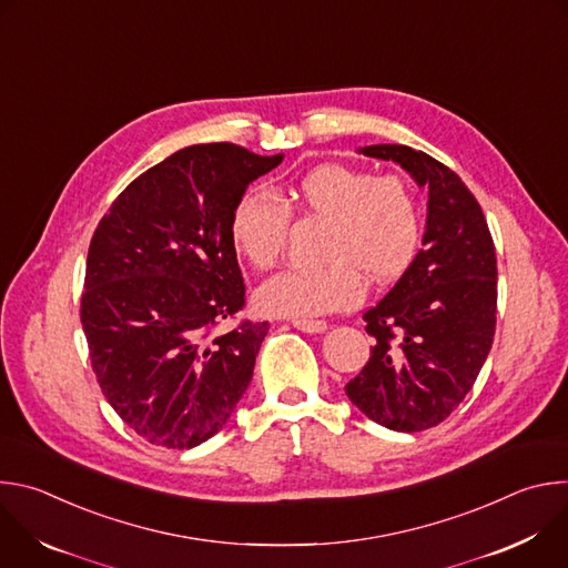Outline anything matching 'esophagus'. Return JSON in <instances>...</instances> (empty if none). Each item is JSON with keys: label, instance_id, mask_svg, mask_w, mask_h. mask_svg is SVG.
<instances>
[{"label": "esophagus", "instance_id": "34e87169", "mask_svg": "<svg viewBox=\"0 0 568 568\" xmlns=\"http://www.w3.org/2000/svg\"><path fill=\"white\" fill-rule=\"evenodd\" d=\"M292 326L296 331H303V333H310V335H318V333H326L328 323L321 321V318H294Z\"/></svg>", "mask_w": 568, "mask_h": 568}]
</instances>
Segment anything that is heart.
I'll return each mask as SVG.
<instances>
[{
    "instance_id": "obj_1",
    "label": "heart",
    "mask_w": 568,
    "mask_h": 568,
    "mask_svg": "<svg viewBox=\"0 0 568 568\" xmlns=\"http://www.w3.org/2000/svg\"><path fill=\"white\" fill-rule=\"evenodd\" d=\"M305 215L326 220L321 258L326 265L294 270L256 292L263 312L316 316L355 305L364 276L388 283L407 272L420 250L423 209L407 180L326 164L305 173L290 191ZM290 209L265 191L242 193L229 217L233 250L252 267L274 270L290 240Z\"/></svg>"
}]
</instances>
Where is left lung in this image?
I'll list each match as a JSON object with an SVG mask.
<instances>
[{"mask_svg":"<svg viewBox=\"0 0 568 568\" xmlns=\"http://www.w3.org/2000/svg\"><path fill=\"white\" fill-rule=\"evenodd\" d=\"M395 161L429 191L423 250L393 290L364 312L375 339L346 395L393 432L440 425L474 386L497 328V254L480 204L460 178L409 145L362 148Z\"/></svg>","mask_w":568,"mask_h":568,"instance_id":"8db88e82","label":"left lung"}]
</instances>
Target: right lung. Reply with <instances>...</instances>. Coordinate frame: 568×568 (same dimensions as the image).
<instances>
[{
  "mask_svg": "<svg viewBox=\"0 0 568 568\" xmlns=\"http://www.w3.org/2000/svg\"><path fill=\"white\" fill-rule=\"evenodd\" d=\"M281 161L189 145L139 175L92 235L80 298L92 368L119 418L156 447L215 436L252 382L267 321L217 333L247 305L229 217Z\"/></svg>",
  "mask_w": 568,
  "mask_h": 568,
  "instance_id": "add662e5",
  "label": "right lung"
}]
</instances>
